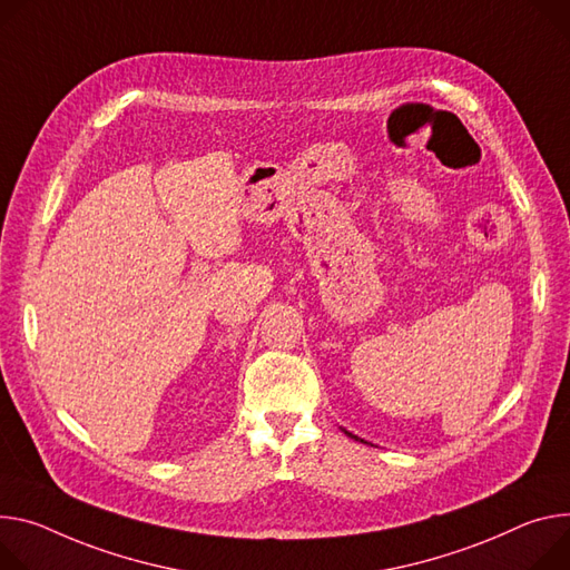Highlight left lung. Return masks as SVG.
I'll list each match as a JSON object with an SVG mask.
<instances>
[{
    "instance_id": "8db88e82",
    "label": "left lung",
    "mask_w": 570,
    "mask_h": 570,
    "mask_svg": "<svg viewBox=\"0 0 570 570\" xmlns=\"http://www.w3.org/2000/svg\"><path fill=\"white\" fill-rule=\"evenodd\" d=\"M350 436H352V434H350ZM352 439H356V436H352Z\"/></svg>"
}]
</instances>
